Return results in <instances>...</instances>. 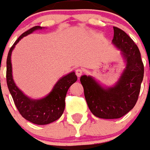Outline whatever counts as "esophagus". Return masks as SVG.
Instances as JSON below:
<instances>
[{"label":"esophagus","mask_w":150,"mask_h":150,"mask_svg":"<svg viewBox=\"0 0 150 150\" xmlns=\"http://www.w3.org/2000/svg\"><path fill=\"white\" fill-rule=\"evenodd\" d=\"M75 74H76V75H77L78 77H80L82 75V74H83V70H82L81 68L75 69Z\"/></svg>","instance_id":"1"}]
</instances>
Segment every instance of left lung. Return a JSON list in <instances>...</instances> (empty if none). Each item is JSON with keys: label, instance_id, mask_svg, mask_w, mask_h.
Here are the masks:
<instances>
[{"label": "left lung", "instance_id": "left-lung-1", "mask_svg": "<svg viewBox=\"0 0 150 150\" xmlns=\"http://www.w3.org/2000/svg\"><path fill=\"white\" fill-rule=\"evenodd\" d=\"M113 30V44L122 51L127 61L119 82L115 87L104 89L90 76L80 78L89 109L103 119H118L132 110L138 100L144 77V64L137 46L125 31L116 26Z\"/></svg>", "mask_w": 150, "mask_h": 150}]
</instances>
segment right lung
<instances>
[{
  "label": "right lung",
  "instance_id": "add662e5",
  "mask_svg": "<svg viewBox=\"0 0 150 150\" xmlns=\"http://www.w3.org/2000/svg\"><path fill=\"white\" fill-rule=\"evenodd\" d=\"M41 26H34L21 34L9 50L6 61V82L14 104L18 112L25 119L35 125H47L61 117L65 108V97L69 88L77 80L75 72H71L60 79L47 96L38 100H31L25 96L15 85L12 76L11 53L19 40L31 34Z\"/></svg>",
  "mask_w": 150,
  "mask_h": 150
}]
</instances>
